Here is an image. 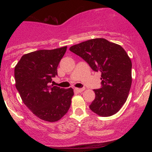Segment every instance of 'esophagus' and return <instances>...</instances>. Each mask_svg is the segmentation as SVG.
<instances>
[{"label": "esophagus", "mask_w": 152, "mask_h": 152, "mask_svg": "<svg viewBox=\"0 0 152 152\" xmlns=\"http://www.w3.org/2000/svg\"><path fill=\"white\" fill-rule=\"evenodd\" d=\"M84 89H85L84 88H75V90H76L77 92H78V93H81V92L83 91H84Z\"/></svg>", "instance_id": "esophagus-1"}]
</instances>
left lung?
Here are the masks:
<instances>
[{"mask_svg":"<svg viewBox=\"0 0 152 152\" xmlns=\"http://www.w3.org/2000/svg\"><path fill=\"white\" fill-rule=\"evenodd\" d=\"M71 52L86 61L92 70L102 73V87L94 89L90 109L101 116L117 113L126 102L132 86L131 59L119 45L104 38H94L72 46Z\"/></svg>","mask_w":152,"mask_h":152,"instance_id":"obj_1","label":"left lung"}]
</instances>
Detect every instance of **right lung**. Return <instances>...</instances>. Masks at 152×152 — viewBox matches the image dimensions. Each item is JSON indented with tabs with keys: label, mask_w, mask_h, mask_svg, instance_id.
Here are the masks:
<instances>
[{
	"label": "right lung",
	"mask_w": 152,
	"mask_h": 152,
	"mask_svg": "<svg viewBox=\"0 0 152 152\" xmlns=\"http://www.w3.org/2000/svg\"><path fill=\"white\" fill-rule=\"evenodd\" d=\"M67 47L39 50L25 54L15 67V87L23 102L44 121H58L70 108L73 88L50 85Z\"/></svg>",
	"instance_id": "right-lung-1"
}]
</instances>
